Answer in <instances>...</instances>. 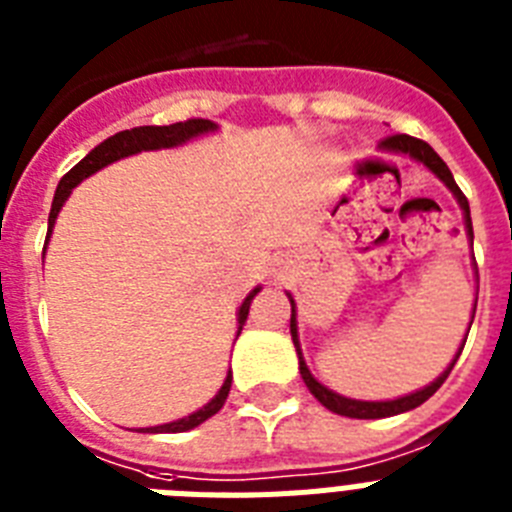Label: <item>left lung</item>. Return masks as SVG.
<instances>
[{
  "mask_svg": "<svg viewBox=\"0 0 512 512\" xmlns=\"http://www.w3.org/2000/svg\"><path fill=\"white\" fill-rule=\"evenodd\" d=\"M380 145H382V150H388V153H401V156H409V158H414V161L424 163V166H427V169L432 171V174H435L450 192H453L455 200H458V205H461V210H463L466 234L471 236V242H474V226H471V210H468L466 195H463L461 187L455 184L453 174H450V169H448V163L437 156L435 150H432V145L424 143V140H419V137H411V135H390V137H385ZM289 302H291V338H294L296 354H299V372H302L304 385H307L309 393L315 395L317 401H320L325 409L333 411V414L349 416V419H382V416H395V414H403V411L416 409V406H422L427 398H432V395L437 393V388H440L442 382L448 380L450 369L455 367V362H458V356H461L463 346H466V341H463L461 349H458V354H455V359L450 362V367L445 369V372H442L435 382H429L427 388L416 390V393H411V395H403V398H395V401H354V398H346V395L333 393V390H328L325 385H322V382H317L315 377H312V372H309L307 364H304L302 349H299V336H296V309H294V299H291V296H289ZM474 312H476V304H474ZM471 322H474V317H471Z\"/></svg>",
  "mask_w": 512,
  "mask_h": 512,
  "instance_id": "left-lung-1",
  "label": "left lung"
}]
</instances>
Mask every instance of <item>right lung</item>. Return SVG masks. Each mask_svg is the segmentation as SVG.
<instances>
[{
    "instance_id": "right-lung-1",
    "label": "right lung",
    "mask_w": 512,
    "mask_h": 512,
    "mask_svg": "<svg viewBox=\"0 0 512 512\" xmlns=\"http://www.w3.org/2000/svg\"><path fill=\"white\" fill-rule=\"evenodd\" d=\"M218 124H213L210 119H187V122H176V124H166V127H135V130H124L117 132V135H111L109 140H103L101 145L90 150L88 156L83 161L72 166L67 174L62 176V182L57 187V195H54V203H51V213H49V234H46V242H49L51 229H54V221H57L59 210H62L64 200L70 197L72 187L88 179L90 174H96L101 171L103 166H109V163L119 161V158L135 156L140 150H161V148H174V145H182L187 140L197 135H205V132H213ZM260 289H252L247 294V299L239 307V330H236V336L242 333V325L247 322L249 315V304L255 299V294ZM231 390V372L223 380L221 390L216 393V398L210 403H205L203 409H197L195 414L184 416V419H176V422L161 424V427H150L148 432H187V429H195L197 424H203L205 419H210L213 414L223 409V403L229 398Z\"/></svg>"
}]
</instances>
